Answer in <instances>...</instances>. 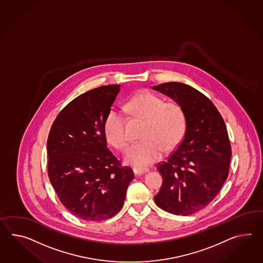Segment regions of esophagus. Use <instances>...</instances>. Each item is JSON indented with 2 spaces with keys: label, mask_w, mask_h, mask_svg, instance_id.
<instances>
[{
  "label": "esophagus",
  "mask_w": 263,
  "mask_h": 263,
  "mask_svg": "<svg viewBox=\"0 0 263 263\" xmlns=\"http://www.w3.org/2000/svg\"><path fill=\"white\" fill-rule=\"evenodd\" d=\"M133 172H134L135 175H141V174L146 173V172H148V169H146V168L135 167V168H133Z\"/></svg>",
  "instance_id": "obj_1"
}]
</instances>
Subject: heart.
<instances>
[{
	"mask_svg": "<svg viewBox=\"0 0 263 263\" xmlns=\"http://www.w3.org/2000/svg\"><path fill=\"white\" fill-rule=\"evenodd\" d=\"M124 108L132 117L144 121L141 133L142 141L129 148L125 161L136 166H148L160 160L163 151L170 152L182 140L186 130L183 107L177 102H166L161 97L144 90L136 94ZM104 135L114 147L125 150L129 139L124 119L111 109L103 122Z\"/></svg>",
	"mask_w": 263,
	"mask_h": 263,
	"instance_id": "heart-1",
	"label": "heart"
}]
</instances>
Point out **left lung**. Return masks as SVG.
Returning a JSON list of instances; mask_svg holds the SVG:
<instances>
[{
    "label": "left lung",
    "instance_id": "8db88e82",
    "mask_svg": "<svg viewBox=\"0 0 263 263\" xmlns=\"http://www.w3.org/2000/svg\"><path fill=\"white\" fill-rule=\"evenodd\" d=\"M152 88L179 103L186 116L182 141L158 163L163 181L155 202L171 214L192 215L216 198L228 177L232 149L226 125L214 103L192 86L170 82Z\"/></svg>",
    "mask_w": 263,
    "mask_h": 263
}]
</instances>
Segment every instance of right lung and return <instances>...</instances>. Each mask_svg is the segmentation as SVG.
Listing matches in <instances>:
<instances>
[{
  "mask_svg": "<svg viewBox=\"0 0 263 263\" xmlns=\"http://www.w3.org/2000/svg\"><path fill=\"white\" fill-rule=\"evenodd\" d=\"M120 85L97 87L59 113L47 139V172L62 204L77 218L99 221L122 209L133 170L107 148L103 122Z\"/></svg>",
  "mask_w": 263,
  "mask_h": 263,
  "instance_id": "add662e5",
  "label": "right lung"
}]
</instances>
